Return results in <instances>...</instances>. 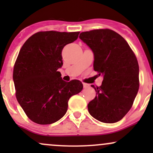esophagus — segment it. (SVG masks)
I'll return each mask as SVG.
<instances>
[{"instance_id": "obj_1", "label": "esophagus", "mask_w": 153, "mask_h": 153, "mask_svg": "<svg viewBox=\"0 0 153 153\" xmlns=\"http://www.w3.org/2000/svg\"><path fill=\"white\" fill-rule=\"evenodd\" d=\"M82 85H83V88H88L90 86V85L88 83H85V82H82Z\"/></svg>"}]
</instances>
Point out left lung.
Masks as SVG:
<instances>
[{
	"label": "left lung",
	"mask_w": 153,
	"mask_h": 153,
	"mask_svg": "<svg viewBox=\"0 0 153 153\" xmlns=\"http://www.w3.org/2000/svg\"><path fill=\"white\" fill-rule=\"evenodd\" d=\"M79 38L92 50L94 69L102 75L101 86H92L95 99L90 114L103 123L119 122L130 110L139 90V65L134 52L121 35L110 29L80 33Z\"/></svg>",
	"instance_id": "obj_1"
}]
</instances>
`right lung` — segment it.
Listing matches in <instances>:
<instances>
[{"label": "right lung", "instance_id": "right-lung-1", "mask_svg": "<svg viewBox=\"0 0 153 153\" xmlns=\"http://www.w3.org/2000/svg\"><path fill=\"white\" fill-rule=\"evenodd\" d=\"M80 32L40 31L30 36L19 52L13 68L16 99L27 117L39 124H50L66 114L68 100L82 89L78 80L65 82L58 71L62 50Z\"/></svg>", "mask_w": 153, "mask_h": 153}]
</instances>
